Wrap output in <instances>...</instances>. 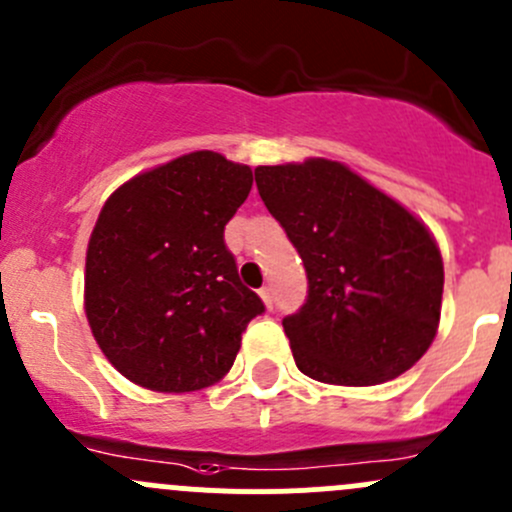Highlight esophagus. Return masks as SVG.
I'll use <instances>...</instances> for the list:
<instances>
[{
  "label": "esophagus",
  "instance_id": "34e87169",
  "mask_svg": "<svg viewBox=\"0 0 512 512\" xmlns=\"http://www.w3.org/2000/svg\"><path fill=\"white\" fill-rule=\"evenodd\" d=\"M258 295H261V300H263V303H266V308H273V293H271V288L263 286L261 291H258Z\"/></svg>",
  "mask_w": 512,
  "mask_h": 512
}]
</instances>
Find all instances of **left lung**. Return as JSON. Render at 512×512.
Segmentation results:
<instances>
[{"mask_svg":"<svg viewBox=\"0 0 512 512\" xmlns=\"http://www.w3.org/2000/svg\"><path fill=\"white\" fill-rule=\"evenodd\" d=\"M254 175L308 276V298L283 318L298 370L345 387L407 372L434 340L444 293V263L426 226L340 162Z\"/></svg>","mask_w":512,"mask_h":512,"instance_id":"8db88e82","label":"left lung"}]
</instances>
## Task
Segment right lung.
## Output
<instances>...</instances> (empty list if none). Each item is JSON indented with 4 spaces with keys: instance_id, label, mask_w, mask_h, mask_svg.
<instances>
[{
    "instance_id": "obj_1",
    "label": "right lung",
    "mask_w": 512,
    "mask_h": 512,
    "mask_svg": "<svg viewBox=\"0 0 512 512\" xmlns=\"http://www.w3.org/2000/svg\"><path fill=\"white\" fill-rule=\"evenodd\" d=\"M254 175L219 152H189L115 189L86 256L93 337L130 382L194 392L231 370L266 310L239 278L224 226Z\"/></svg>"
}]
</instances>
